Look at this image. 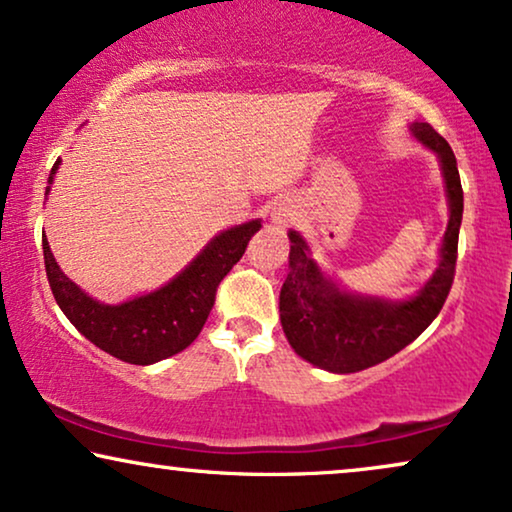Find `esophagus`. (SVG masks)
I'll use <instances>...</instances> for the list:
<instances>
[{
	"instance_id": "obj_1",
	"label": "esophagus",
	"mask_w": 512,
	"mask_h": 512,
	"mask_svg": "<svg viewBox=\"0 0 512 512\" xmlns=\"http://www.w3.org/2000/svg\"><path fill=\"white\" fill-rule=\"evenodd\" d=\"M294 216H296L294 202H291V199H280V202H277L270 211V223L275 225V228H289V225L294 223Z\"/></svg>"
}]
</instances>
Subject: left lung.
I'll return each instance as SVG.
<instances>
[{"label": "left lung", "mask_w": 512, "mask_h": 512, "mask_svg": "<svg viewBox=\"0 0 512 512\" xmlns=\"http://www.w3.org/2000/svg\"><path fill=\"white\" fill-rule=\"evenodd\" d=\"M409 131L440 159L449 202L440 263L416 296L388 301L341 289L315 263L308 242L296 230H289V275L280 291L284 336L298 357L331 374H355L407 348L440 315L454 282L463 218V190L456 157L449 143L430 124L414 122Z\"/></svg>", "instance_id": "obj_1"}]
</instances>
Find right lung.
Returning a JSON list of instances; mask_svg holds the SVG:
<instances>
[{
  "mask_svg": "<svg viewBox=\"0 0 512 512\" xmlns=\"http://www.w3.org/2000/svg\"><path fill=\"white\" fill-rule=\"evenodd\" d=\"M58 164L61 159L53 164L49 183L56 176ZM258 230L261 221L256 218L218 232L174 280L117 305L84 294L56 263L46 235H42L44 268L53 298L79 334L117 360L145 367L181 353L195 341L214 308L218 284L240 261Z\"/></svg>",
  "mask_w": 512,
  "mask_h": 512,
  "instance_id": "add662e5",
  "label": "right lung"
}]
</instances>
